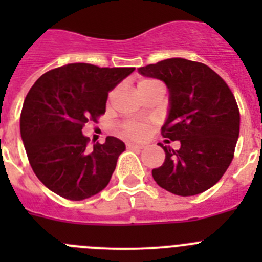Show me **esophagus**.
Instances as JSON below:
<instances>
[{
  "label": "esophagus",
  "mask_w": 262,
  "mask_h": 262,
  "mask_svg": "<svg viewBox=\"0 0 262 262\" xmlns=\"http://www.w3.org/2000/svg\"><path fill=\"white\" fill-rule=\"evenodd\" d=\"M143 147H144V145L138 144V143H133V142L127 143V148H143Z\"/></svg>",
  "instance_id": "obj_1"
}]
</instances>
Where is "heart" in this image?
Returning <instances> with one entry per match:
<instances>
[{
	"instance_id": "heart-1",
	"label": "heart",
	"mask_w": 262,
	"mask_h": 262,
	"mask_svg": "<svg viewBox=\"0 0 262 262\" xmlns=\"http://www.w3.org/2000/svg\"><path fill=\"white\" fill-rule=\"evenodd\" d=\"M156 84L154 80H143L139 82V86H144V85ZM149 124L147 122H138V120H127L122 124V131L126 136L134 139H142L149 133Z\"/></svg>"
}]
</instances>
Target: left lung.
<instances>
[{
    "mask_svg": "<svg viewBox=\"0 0 262 262\" xmlns=\"http://www.w3.org/2000/svg\"><path fill=\"white\" fill-rule=\"evenodd\" d=\"M138 72L161 80L168 88L163 136L181 144L178 149L159 144L165 161L152 170L154 180L176 195L203 193L221 180L233 159L240 114L232 92L210 67L181 57L149 64Z\"/></svg>",
    "mask_w": 262,
    "mask_h": 262,
    "instance_id": "8db88e82",
    "label": "left lung"
}]
</instances>
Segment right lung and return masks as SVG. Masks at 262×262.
I'll list each match as a JSON object with an SVG mask.
<instances>
[{"instance_id":"add662e5","label":"right lung","mask_w":262,"mask_h":262,"mask_svg":"<svg viewBox=\"0 0 262 262\" xmlns=\"http://www.w3.org/2000/svg\"><path fill=\"white\" fill-rule=\"evenodd\" d=\"M134 71L73 62L32 85L23 102L20 136L32 170L51 191L82 201L107 186L126 144L107 136L89 148L82 127L105 114L108 92Z\"/></svg>"}]
</instances>
